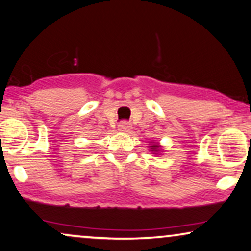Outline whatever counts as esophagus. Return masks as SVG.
Listing matches in <instances>:
<instances>
[{
  "mask_svg": "<svg viewBox=\"0 0 251 251\" xmlns=\"http://www.w3.org/2000/svg\"><path fill=\"white\" fill-rule=\"evenodd\" d=\"M131 128H132V125H131V123H128V122H122V123H119V125H118V129L120 132H129L131 131Z\"/></svg>",
  "mask_w": 251,
  "mask_h": 251,
  "instance_id": "34e87169",
  "label": "esophagus"
}]
</instances>
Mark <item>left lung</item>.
<instances>
[{
    "mask_svg": "<svg viewBox=\"0 0 251 251\" xmlns=\"http://www.w3.org/2000/svg\"><path fill=\"white\" fill-rule=\"evenodd\" d=\"M148 148H149V151H151V153L154 154V155H161V153L163 151L162 146H161L156 141H151V146H149Z\"/></svg>",
    "mask_w": 251,
    "mask_h": 251,
    "instance_id": "8db88e82",
    "label": "left lung"
}]
</instances>
